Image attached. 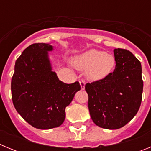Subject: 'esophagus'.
<instances>
[{
  "instance_id": "obj_1",
  "label": "esophagus",
  "mask_w": 151,
  "mask_h": 151,
  "mask_svg": "<svg viewBox=\"0 0 151 151\" xmlns=\"http://www.w3.org/2000/svg\"><path fill=\"white\" fill-rule=\"evenodd\" d=\"M80 83V85H81V88L82 89V90H84L85 89V81H83V80H81L79 82Z\"/></svg>"
}]
</instances>
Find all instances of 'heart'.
Instances as JSON below:
<instances>
[{
  "label": "heart",
  "mask_w": 151,
  "mask_h": 151,
  "mask_svg": "<svg viewBox=\"0 0 151 151\" xmlns=\"http://www.w3.org/2000/svg\"><path fill=\"white\" fill-rule=\"evenodd\" d=\"M79 70H85V76L92 81H98L107 77L115 67V58L104 51L91 49L77 57L73 61Z\"/></svg>",
  "instance_id": "b5f03b06"
}]
</instances>
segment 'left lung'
<instances>
[{
	"label": "left lung",
	"instance_id": "8db88e82",
	"mask_svg": "<svg viewBox=\"0 0 151 151\" xmlns=\"http://www.w3.org/2000/svg\"><path fill=\"white\" fill-rule=\"evenodd\" d=\"M116 68L104 79L85 85L93 122L101 128L118 129L137 114L142 100L141 65L129 50L115 49Z\"/></svg>",
	"mask_w": 151,
	"mask_h": 151
}]
</instances>
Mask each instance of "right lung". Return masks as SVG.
I'll return each instance as SVG.
<instances>
[{"label":"right lung","instance_id":"add662e5","mask_svg":"<svg viewBox=\"0 0 151 151\" xmlns=\"http://www.w3.org/2000/svg\"><path fill=\"white\" fill-rule=\"evenodd\" d=\"M51 45L35 43L23 50L15 63L11 80L16 110L32 126L57 128L64 122L65 109L81 89L79 82L66 84L51 70L47 51Z\"/></svg>","mask_w":151,"mask_h":151}]
</instances>
